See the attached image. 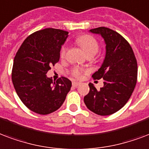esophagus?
<instances>
[{"instance_id": "esophagus-1", "label": "esophagus", "mask_w": 149, "mask_h": 149, "mask_svg": "<svg viewBox=\"0 0 149 149\" xmlns=\"http://www.w3.org/2000/svg\"><path fill=\"white\" fill-rule=\"evenodd\" d=\"M79 84H80V83L79 82H77V81H73V82H72V86H73V87H77V86H79Z\"/></svg>"}]
</instances>
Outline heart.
Returning <instances> with one entry per match:
<instances>
[{
  "label": "heart",
  "instance_id": "heart-1",
  "mask_svg": "<svg viewBox=\"0 0 149 149\" xmlns=\"http://www.w3.org/2000/svg\"><path fill=\"white\" fill-rule=\"evenodd\" d=\"M76 42L84 50V52L86 53L87 56L91 55V54L95 55L99 50V43L97 39L89 34H84V35L79 36L76 39ZM66 51V46H62L61 51H60V55L62 58L65 57ZM82 71L83 70L79 67H74L71 72H72V76L76 77H79L81 76Z\"/></svg>",
  "mask_w": 149,
  "mask_h": 149
}]
</instances>
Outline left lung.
<instances>
[{
  "mask_svg": "<svg viewBox=\"0 0 149 149\" xmlns=\"http://www.w3.org/2000/svg\"><path fill=\"white\" fill-rule=\"evenodd\" d=\"M105 40V57L102 66L92 75L104 79V86L97 90L90 83V91L84 98L88 109L100 116H109L122 109L130 99L138 78V64L127 40L107 27L90 30Z\"/></svg>",
  "mask_w": 149,
  "mask_h": 149,
  "instance_id": "8db88e82",
  "label": "left lung"
}]
</instances>
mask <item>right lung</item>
I'll return each instance as SVG.
<instances>
[{
    "label": "right lung",
    "mask_w": 149,
    "mask_h": 149,
    "mask_svg": "<svg viewBox=\"0 0 149 149\" xmlns=\"http://www.w3.org/2000/svg\"><path fill=\"white\" fill-rule=\"evenodd\" d=\"M68 32L47 28L29 35L14 58L11 79L17 95L33 112L47 115L63 104L72 82L62 77L54 82L47 77L51 65L59 61Z\"/></svg>",
    "instance_id": "add662e5"
}]
</instances>
